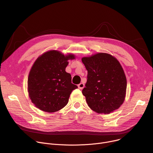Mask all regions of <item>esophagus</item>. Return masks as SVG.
Returning a JSON list of instances; mask_svg holds the SVG:
<instances>
[{
    "mask_svg": "<svg viewBox=\"0 0 153 153\" xmlns=\"http://www.w3.org/2000/svg\"><path fill=\"white\" fill-rule=\"evenodd\" d=\"M84 84L83 83H80L78 85V88L80 89V90H82L83 88H84Z\"/></svg>",
    "mask_w": 153,
    "mask_h": 153,
    "instance_id": "34e87169",
    "label": "esophagus"
}]
</instances>
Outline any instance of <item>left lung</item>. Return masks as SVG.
Wrapping results in <instances>:
<instances>
[{"label": "left lung", "instance_id": "1", "mask_svg": "<svg viewBox=\"0 0 153 153\" xmlns=\"http://www.w3.org/2000/svg\"><path fill=\"white\" fill-rule=\"evenodd\" d=\"M82 61L86 70L87 81L82 94L94 111L109 114L123 103L126 79L119 61L111 55L97 53Z\"/></svg>", "mask_w": 153, "mask_h": 153}]
</instances>
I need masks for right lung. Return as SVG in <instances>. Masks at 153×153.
Segmentation results:
<instances>
[{
    "instance_id": "1",
    "label": "right lung",
    "mask_w": 153,
    "mask_h": 153,
    "mask_svg": "<svg viewBox=\"0 0 153 153\" xmlns=\"http://www.w3.org/2000/svg\"><path fill=\"white\" fill-rule=\"evenodd\" d=\"M74 56H64L52 50L40 56L34 62L28 79L29 96L40 110L57 111L68 102L70 96L77 86L71 83V76L65 71L68 60Z\"/></svg>"
}]
</instances>
